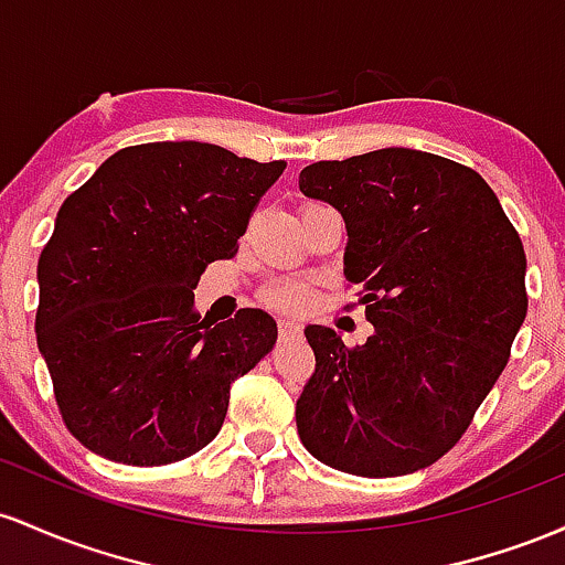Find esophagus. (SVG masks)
Segmentation results:
<instances>
[{
    "instance_id": "obj_1",
    "label": "esophagus",
    "mask_w": 565,
    "mask_h": 565,
    "mask_svg": "<svg viewBox=\"0 0 565 565\" xmlns=\"http://www.w3.org/2000/svg\"><path fill=\"white\" fill-rule=\"evenodd\" d=\"M301 333V320L296 317H280V335L288 339V335H299Z\"/></svg>"
}]
</instances>
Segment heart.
Instances as JSON below:
<instances>
[{"label": "heart", "mask_w": 565, "mask_h": 565, "mask_svg": "<svg viewBox=\"0 0 565 565\" xmlns=\"http://www.w3.org/2000/svg\"><path fill=\"white\" fill-rule=\"evenodd\" d=\"M264 301L269 303V307H277V309H296L307 301V294H303L301 285H296V282H277V285H271V288H266Z\"/></svg>", "instance_id": "heart-1"}]
</instances>
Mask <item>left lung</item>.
Listing matches in <instances>:
<instances>
[{
    "label": "left lung",
    "instance_id": "left-lung-1",
    "mask_svg": "<svg viewBox=\"0 0 565 565\" xmlns=\"http://www.w3.org/2000/svg\"><path fill=\"white\" fill-rule=\"evenodd\" d=\"M299 189L341 213L344 277L373 326L347 347L309 326L315 373L296 403L309 454L360 478L435 465L502 376L521 331L525 250L472 168L416 149L312 162Z\"/></svg>",
    "mask_w": 565,
    "mask_h": 565
}]
</instances>
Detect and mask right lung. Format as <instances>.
<instances>
[{"mask_svg":"<svg viewBox=\"0 0 565 565\" xmlns=\"http://www.w3.org/2000/svg\"><path fill=\"white\" fill-rule=\"evenodd\" d=\"M282 170L215 143H138L63 200L36 264V344L93 454L160 467L218 435L234 379L269 354L277 322L264 309L202 320L194 288L237 253Z\"/></svg>","mask_w":565,"mask_h":565,"instance_id":"right-lung-1","label":"right lung"}]
</instances>
